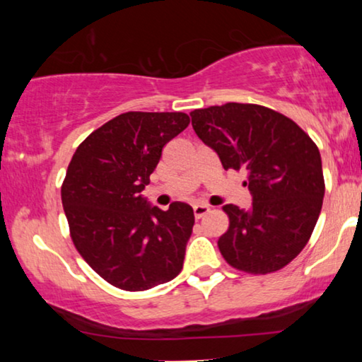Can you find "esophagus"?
<instances>
[{
  "label": "esophagus",
  "instance_id": "obj_1",
  "mask_svg": "<svg viewBox=\"0 0 362 362\" xmlns=\"http://www.w3.org/2000/svg\"><path fill=\"white\" fill-rule=\"evenodd\" d=\"M192 211H194V217H196V219H201V217H204V216L207 214V212L211 211V207L206 206V204H197V206L192 207Z\"/></svg>",
  "mask_w": 362,
  "mask_h": 362
}]
</instances>
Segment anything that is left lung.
<instances>
[{"label": "left lung", "mask_w": 362, "mask_h": 362, "mask_svg": "<svg viewBox=\"0 0 362 362\" xmlns=\"http://www.w3.org/2000/svg\"><path fill=\"white\" fill-rule=\"evenodd\" d=\"M196 135L224 170L245 171L250 209L226 204L229 229L219 250L249 274L284 269L310 240L323 206L318 146L288 117L254 103H226L191 112Z\"/></svg>", "instance_id": "left-lung-1"}]
</instances>
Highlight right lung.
I'll list each match as a JSON object with an SVG mask.
<instances>
[{"label": "right lung", "mask_w": 362, "mask_h": 362, "mask_svg": "<svg viewBox=\"0 0 362 362\" xmlns=\"http://www.w3.org/2000/svg\"><path fill=\"white\" fill-rule=\"evenodd\" d=\"M189 125L181 112H127L92 132L69 163L61 196L74 245L108 284L143 291L182 269L194 212L186 202L168 211L141 191L163 146Z\"/></svg>", "instance_id": "obj_1"}]
</instances>
